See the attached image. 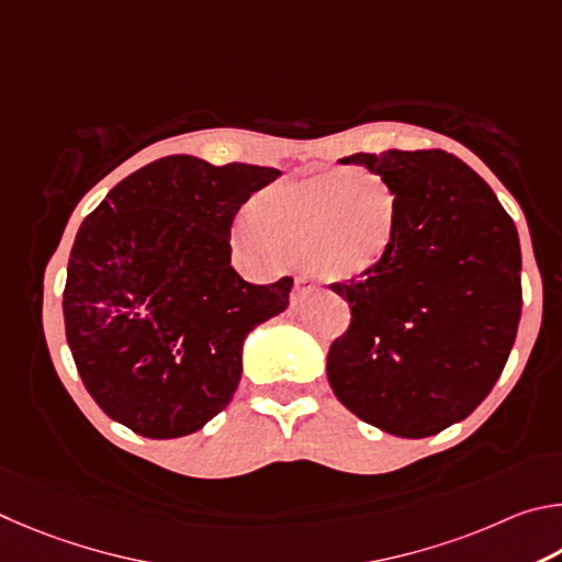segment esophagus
<instances>
[{
	"label": "esophagus",
	"instance_id": "obj_1",
	"mask_svg": "<svg viewBox=\"0 0 562 562\" xmlns=\"http://www.w3.org/2000/svg\"><path fill=\"white\" fill-rule=\"evenodd\" d=\"M311 293V283L306 279H296L293 283V291H291V306H301L303 299H306Z\"/></svg>",
	"mask_w": 562,
	"mask_h": 562
}]
</instances>
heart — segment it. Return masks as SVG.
Masks as SVG:
<instances>
[{
    "instance_id": "1",
    "label": "heart",
    "mask_w": 562,
    "mask_h": 562,
    "mask_svg": "<svg viewBox=\"0 0 562 562\" xmlns=\"http://www.w3.org/2000/svg\"><path fill=\"white\" fill-rule=\"evenodd\" d=\"M346 180L340 172H323L259 192L246 206L241 241L266 256H301L321 281L375 271L395 241V196L375 180L352 190Z\"/></svg>"
}]
</instances>
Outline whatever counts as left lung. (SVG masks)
<instances>
[{"instance_id": "8db88e82", "label": "left lung", "mask_w": 562, "mask_h": 562, "mask_svg": "<svg viewBox=\"0 0 562 562\" xmlns=\"http://www.w3.org/2000/svg\"><path fill=\"white\" fill-rule=\"evenodd\" d=\"M382 177L397 232L375 271L333 283L350 328L328 382L352 415L422 439L467 419L504 370L520 321V244L494 190L445 150L356 153Z\"/></svg>"}]
</instances>
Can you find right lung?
I'll list each match as a JSON object with an SVG mask.
<instances>
[{"instance_id": "1", "label": "right lung", "mask_w": 562, "mask_h": 562, "mask_svg": "<svg viewBox=\"0 0 562 562\" xmlns=\"http://www.w3.org/2000/svg\"><path fill=\"white\" fill-rule=\"evenodd\" d=\"M276 167L167 155L117 182L68 259L66 340L95 405L147 439L192 435L229 405L249 333L289 308L232 266V222Z\"/></svg>"}]
</instances>
